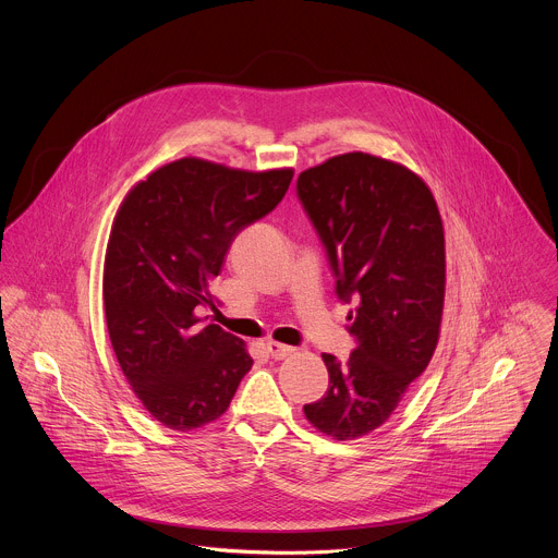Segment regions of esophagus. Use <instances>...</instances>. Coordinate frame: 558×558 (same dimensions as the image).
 Here are the masks:
<instances>
[{"mask_svg":"<svg viewBox=\"0 0 558 558\" xmlns=\"http://www.w3.org/2000/svg\"><path fill=\"white\" fill-rule=\"evenodd\" d=\"M293 347H287V344H280V342H267V353L274 357V360H284L289 355H293Z\"/></svg>","mask_w":558,"mask_h":558,"instance_id":"esophagus-1","label":"esophagus"}]
</instances>
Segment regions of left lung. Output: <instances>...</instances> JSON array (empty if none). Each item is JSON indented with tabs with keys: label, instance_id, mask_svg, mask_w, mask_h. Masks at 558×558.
Returning <instances> with one entry per match:
<instances>
[{
	"label": "left lung",
	"instance_id": "left-lung-1",
	"mask_svg": "<svg viewBox=\"0 0 558 558\" xmlns=\"http://www.w3.org/2000/svg\"><path fill=\"white\" fill-rule=\"evenodd\" d=\"M298 201L317 231L340 302L353 304L347 362L323 353L325 397L306 420L336 439L381 426L428 366L441 325L446 250L437 203L411 170L351 151L298 177Z\"/></svg>",
	"mask_w": 558,
	"mask_h": 558
}]
</instances>
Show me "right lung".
Segmentation results:
<instances>
[{"label": "right lung", "mask_w": 558, "mask_h": 558, "mask_svg": "<svg viewBox=\"0 0 558 558\" xmlns=\"http://www.w3.org/2000/svg\"><path fill=\"white\" fill-rule=\"evenodd\" d=\"M293 170L243 172L181 158L123 201L108 241L104 306L112 349L147 413L172 430L218 420L252 368L241 338L203 325L233 238L284 198Z\"/></svg>", "instance_id": "1"}]
</instances>
